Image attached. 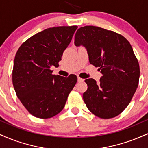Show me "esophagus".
Segmentation results:
<instances>
[{
	"instance_id": "34e87169",
	"label": "esophagus",
	"mask_w": 148,
	"mask_h": 148,
	"mask_svg": "<svg viewBox=\"0 0 148 148\" xmlns=\"http://www.w3.org/2000/svg\"><path fill=\"white\" fill-rule=\"evenodd\" d=\"M84 81V79H81V78H80V77H78V81H79V82H83Z\"/></svg>"
}]
</instances>
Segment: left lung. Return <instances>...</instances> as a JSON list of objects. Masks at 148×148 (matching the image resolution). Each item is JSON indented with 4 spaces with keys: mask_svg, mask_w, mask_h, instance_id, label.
I'll return each mask as SVG.
<instances>
[{
    "mask_svg": "<svg viewBox=\"0 0 148 148\" xmlns=\"http://www.w3.org/2000/svg\"><path fill=\"white\" fill-rule=\"evenodd\" d=\"M74 45L86 47L90 63L99 67L102 76L85 80L88 89L83 95L89 111L103 119L123 112L138 85L140 68L128 40L120 34L93 25L79 28Z\"/></svg>",
    "mask_w": 148,
    "mask_h": 148,
    "instance_id": "8db88e82",
    "label": "left lung"
}]
</instances>
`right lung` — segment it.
<instances>
[{
	"mask_svg": "<svg viewBox=\"0 0 148 148\" xmlns=\"http://www.w3.org/2000/svg\"><path fill=\"white\" fill-rule=\"evenodd\" d=\"M76 25L49 28L23 42L14 60L12 84L22 104L38 118H52L63 109L77 81L76 75H53Z\"/></svg>",
	"mask_w": 148,
	"mask_h": 148,
	"instance_id": "add662e5",
	"label": "right lung"
}]
</instances>
